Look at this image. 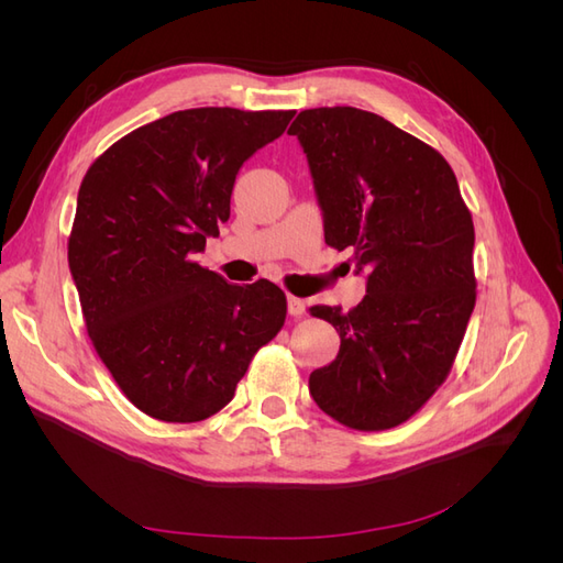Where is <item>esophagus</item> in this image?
<instances>
[{"instance_id": "34e87169", "label": "esophagus", "mask_w": 563, "mask_h": 563, "mask_svg": "<svg viewBox=\"0 0 563 563\" xmlns=\"http://www.w3.org/2000/svg\"><path fill=\"white\" fill-rule=\"evenodd\" d=\"M286 302H288V314H291V317H302L305 314V300H300L296 296H288Z\"/></svg>"}]
</instances>
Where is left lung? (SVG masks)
I'll return each mask as SVG.
<instances>
[{"mask_svg":"<svg viewBox=\"0 0 563 563\" xmlns=\"http://www.w3.org/2000/svg\"><path fill=\"white\" fill-rule=\"evenodd\" d=\"M308 157L329 246L354 253L366 296L333 323L338 356L310 373L323 413L352 430H389L446 380L476 300L474 225L453 168L380 114L302 110L288 129Z\"/></svg>","mask_w":563,"mask_h":563,"instance_id":"left-lung-1","label":"left lung"}]
</instances>
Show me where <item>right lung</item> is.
<instances>
[{
    "mask_svg": "<svg viewBox=\"0 0 563 563\" xmlns=\"http://www.w3.org/2000/svg\"><path fill=\"white\" fill-rule=\"evenodd\" d=\"M291 117L180 110L124 135L81 180L67 263L84 321L119 389L152 418L218 413L284 327L277 284H230L195 255L228 223L244 162Z\"/></svg>",
    "mask_w": 563,
    "mask_h": 563,
    "instance_id": "add662e5",
    "label": "right lung"
}]
</instances>
